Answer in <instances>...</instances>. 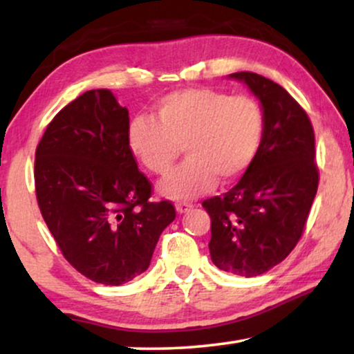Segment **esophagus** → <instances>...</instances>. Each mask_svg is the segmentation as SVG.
<instances>
[{
	"mask_svg": "<svg viewBox=\"0 0 354 354\" xmlns=\"http://www.w3.org/2000/svg\"><path fill=\"white\" fill-rule=\"evenodd\" d=\"M193 207V203H187V201H178L176 205V209L178 214H183V212H188Z\"/></svg>",
	"mask_w": 354,
	"mask_h": 354,
	"instance_id": "34e87169",
	"label": "esophagus"
}]
</instances>
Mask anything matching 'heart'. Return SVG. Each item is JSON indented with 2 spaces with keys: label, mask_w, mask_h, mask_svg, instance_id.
<instances>
[{
  "label": "heart",
  "mask_w": 354,
  "mask_h": 354,
  "mask_svg": "<svg viewBox=\"0 0 354 354\" xmlns=\"http://www.w3.org/2000/svg\"><path fill=\"white\" fill-rule=\"evenodd\" d=\"M264 137V114L250 96L212 88L172 91L156 103V119L129 124V147L156 176L174 171L182 147L188 159L159 185L169 198L187 200L214 188L217 177L234 182L248 171Z\"/></svg>",
  "instance_id": "heart-1"
}]
</instances>
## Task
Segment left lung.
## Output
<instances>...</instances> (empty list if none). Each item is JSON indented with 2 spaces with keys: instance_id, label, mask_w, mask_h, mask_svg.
Wrapping results in <instances>:
<instances>
[{
  "instance_id": "1",
  "label": "left lung",
  "mask_w": 354,
  "mask_h": 354,
  "mask_svg": "<svg viewBox=\"0 0 354 354\" xmlns=\"http://www.w3.org/2000/svg\"><path fill=\"white\" fill-rule=\"evenodd\" d=\"M258 96L264 137L248 171L222 196L203 201L211 217V259L225 272L256 277L301 239L319 185L314 129L297 100L254 72H235Z\"/></svg>"
}]
</instances>
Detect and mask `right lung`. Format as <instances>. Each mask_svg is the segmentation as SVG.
Returning <instances> with one entry per match:
<instances>
[{"mask_svg":"<svg viewBox=\"0 0 354 354\" xmlns=\"http://www.w3.org/2000/svg\"><path fill=\"white\" fill-rule=\"evenodd\" d=\"M129 111L109 90H90L48 124L35 151L40 212L61 253L86 279L130 282L148 269L176 219L129 147Z\"/></svg>","mask_w":354,"mask_h":354,"instance_id":"1","label":"right lung"}]
</instances>
